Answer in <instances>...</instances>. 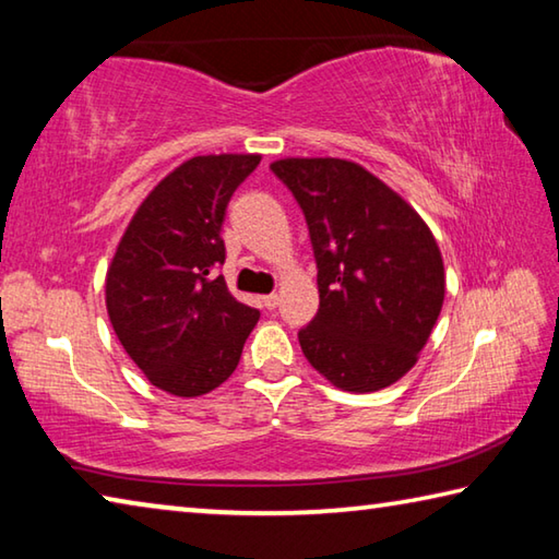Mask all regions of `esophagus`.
<instances>
[{"mask_svg": "<svg viewBox=\"0 0 559 559\" xmlns=\"http://www.w3.org/2000/svg\"><path fill=\"white\" fill-rule=\"evenodd\" d=\"M261 300H263V306H266L269 310H273V308H276V306H278V300H281V296H278V293H269V296H263Z\"/></svg>", "mask_w": 559, "mask_h": 559, "instance_id": "1", "label": "esophagus"}]
</instances>
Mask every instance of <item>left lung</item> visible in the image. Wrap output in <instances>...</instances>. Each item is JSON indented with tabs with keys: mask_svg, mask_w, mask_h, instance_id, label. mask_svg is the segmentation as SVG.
<instances>
[{
	"mask_svg": "<svg viewBox=\"0 0 559 559\" xmlns=\"http://www.w3.org/2000/svg\"><path fill=\"white\" fill-rule=\"evenodd\" d=\"M306 214L318 316L302 355L337 390L365 394L412 370L437 325L447 278L427 222L380 177L340 157L271 163Z\"/></svg>",
	"mask_w": 559,
	"mask_h": 559,
	"instance_id": "8db88e82",
	"label": "left lung"
}]
</instances>
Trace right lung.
<instances>
[{"label":"right lung","instance_id":"1","mask_svg":"<svg viewBox=\"0 0 559 559\" xmlns=\"http://www.w3.org/2000/svg\"><path fill=\"white\" fill-rule=\"evenodd\" d=\"M261 155H200L175 167L138 206L106 276L112 330L157 390L202 396L231 377L259 310L216 269L226 204Z\"/></svg>","mask_w":559,"mask_h":559}]
</instances>
